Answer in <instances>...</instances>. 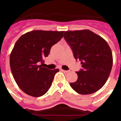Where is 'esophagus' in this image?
<instances>
[{
  "label": "esophagus",
  "instance_id": "obj_1",
  "mask_svg": "<svg viewBox=\"0 0 121 121\" xmlns=\"http://www.w3.org/2000/svg\"><path fill=\"white\" fill-rule=\"evenodd\" d=\"M62 71L64 73H68L69 72V71H68V70H62Z\"/></svg>",
  "mask_w": 121,
  "mask_h": 121
}]
</instances>
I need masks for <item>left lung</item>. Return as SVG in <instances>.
<instances>
[{"mask_svg":"<svg viewBox=\"0 0 121 121\" xmlns=\"http://www.w3.org/2000/svg\"><path fill=\"white\" fill-rule=\"evenodd\" d=\"M64 38L83 68L76 72L78 79L70 83L71 88L81 95H89L100 90L113 66L112 52L107 42L89 30L67 31L64 33Z\"/></svg>","mask_w":121,"mask_h":121,"instance_id":"1","label":"left lung"}]
</instances>
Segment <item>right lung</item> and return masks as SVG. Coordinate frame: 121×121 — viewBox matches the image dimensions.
Segmentation results:
<instances>
[{"mask_svg": "<svg viewBox=\"0 0 121 121\" xmlns=\"http://www.w3.org/2000/svg\"><path fill=\"white\" fill-rule=\"evenodd\" d=\"M64 32L31 31L21 36L15 43L9 57L11 70L19 88L27 95L42 96L50 88L59 70L43 67V59L48 56L51 47L62 38Z\"/></svg>", "mask_w": 121, "mask_h": 121, "instance_id": "right-lung-1", "label": "right lung"}]
</instances>
